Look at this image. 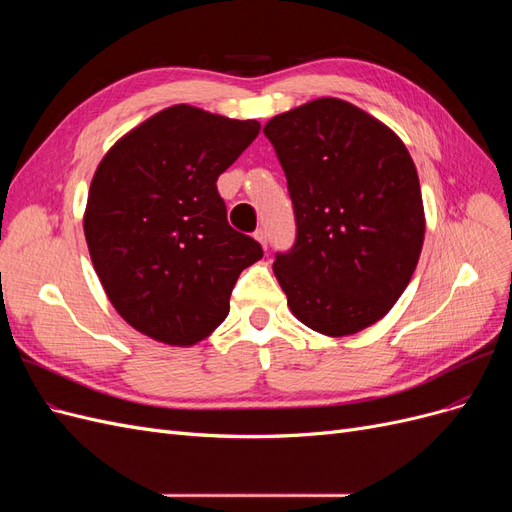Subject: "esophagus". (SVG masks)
I'll return each mask as SVG.
<instances>
[{
  "label": "esophagus",
  "mask_w": 512,
  "mask_h": 512,
  "mask_svg": "<svg viewBox=\"0 0 512 512\" xmlns=\"http://www.w3.org/2000/svg\"><path fill=\"white\" fill-rule=\"evenodd\" d=\"M254 237H256V241H258V243L267 250V243H269V239H267V230H265V228H258V230L254 232Z\"/></svg>",
  "instance_id": "esophagus-1"
}]
</instances>
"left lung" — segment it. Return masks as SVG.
<instances>
[{"mask_svg": "<svg viewBox=\"0 0 512 512\" xmlns=\"http://www.w3.org/2000/svg\"><path fill=\"white\" fill-rule=\"evenodd\" d=\"M297 220V241L273 273L290 312L329 337L384 318L412 280L425 239L416 166L382 121L318 98L265 126Z\"/></svg>", "mask_w": 512, "mask_h": 512, "instance_id": "1", "label": "left lung"}]
</instances>
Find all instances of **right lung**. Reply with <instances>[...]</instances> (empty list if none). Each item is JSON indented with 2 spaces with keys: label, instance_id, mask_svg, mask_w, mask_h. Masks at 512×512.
<instances>
[{
  "label": "right lung",
  "instance_id": "add662e5",
  "mask_svg": "<svg viewBox=\"0 0 512 512\" xmlns=\"http://www.w3.org/2000/svg\"><path fill=\"white\" fill-rule=\"evenodd\" d=\"M260 123L175 104L108 149L83 215L91 262L130 327L192 346L220 327L245 267L262 258L230 228L218 177L250 147Z\"/></svg>",
  "mask_w": 512,
  "mask_h": 512
}]
</instances>
